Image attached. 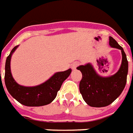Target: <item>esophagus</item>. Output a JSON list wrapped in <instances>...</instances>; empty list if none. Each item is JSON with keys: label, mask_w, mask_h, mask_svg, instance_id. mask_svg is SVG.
<instances>
[{"label": "esophagus", "mask_w": 133, "mask_h": 133, "mask_svg": "<svg viewBox=\"0 0 133 133\" xmlns=\"http://www.w3.org/2000/svg\"><path fill=\"white\" fill-rule=\"evenodd\" d=\"M78 65H79V64H78V62H75L74 64H72V68L73 69H75L77 68V66H78Z\"/></svg>", "instance_id": "obj_1"}]
</instances>
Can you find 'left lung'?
Instances as JSON below:
<instances>
[{"instance_id": "left-lung-1", "label": "left lung", "mask_w": 133, "mask_h": 133, "mask_svg": "<svg viewBox=\"0 0 133 133\" xmlns=\"http://www.w3.org/2000/svg\"><path fill=\"white\" fill-rule=\"evenodd\" d=\"M109 44L111 47L120 49L122 55L121 64L118 71L111 76L102 77L96 72L91 64L77 67L82 73L79 90L83 99L92 107H103L112 104L122 92L127 83L128 61L124 49L112 37Z\"/></svg>"}]
</instances>
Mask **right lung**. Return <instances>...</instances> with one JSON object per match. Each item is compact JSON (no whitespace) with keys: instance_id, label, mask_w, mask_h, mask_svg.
Wrapping results in <instances>:
<instances>
[{"instance_id":"right-lung-1","label":"right lung","mask_w":133,"mask_h":133,"mask_svg":"<svg viewBox=\"0 0 133 133\" xmlns=\"http://www.w3.org/2000/svg\"><path fill=\"white\" fill-rule=\"evenodd\" d=\"M18 46H16L12 49L6 61L4 79L8 92L15 99L24 106L41 107L50 104L55 98L63 82L69 77L72 69L58 72L43 84L38 86L24 87L18 84L13 78L10 69L12 55Z\"/></svg>"}]
</instances>
